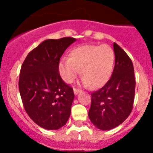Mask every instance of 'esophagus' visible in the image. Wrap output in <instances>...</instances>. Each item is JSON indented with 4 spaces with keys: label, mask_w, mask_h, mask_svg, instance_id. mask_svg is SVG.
Wrapping results in <instances>:
<instances>
[{
    "label": "esophagus",
    "mask_w": 153,
    "mask_h": 153,
    "mask_svg": "<svg viewBox=\"0 0 153 153\" xmlns=\"http://www.w3.org/2000/svg\"><path fill=\"white\" fill-rule=\"evenodd\" d=\"M74 94H75V95H77L78 93L80 92V90H78V89H76V88H74Z\"/></svg>",
    "instance_id": "esophagus-1"
}]
</instances>
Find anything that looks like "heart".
<instances>
[{"instance_id":"heart-1","label":"heart","mask_w":153,"mask_h":153,"mask_svg":"<svg viewBox=\"0 0 153 153\" xmlns=\"http://www.w3.org/2000/svg\"><path fill=\"white\" fill-rule=\"evenodd\" d=\"M115 54L108 44H86L70 51L69 58L61 59L59 70L63 80L72 83L82 73L83 84L98 89L106 84L111 76Z\"/></svg>"}]
</instances>
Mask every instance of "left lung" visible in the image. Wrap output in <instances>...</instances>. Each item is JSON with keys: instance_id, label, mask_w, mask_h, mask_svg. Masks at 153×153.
<instances>
[{"instance_id": "8db88e82", "label": "left lung", "mask_w": 153, "mask_h": 153, "mask_svg": "<svg viewBox=\"0 0 153 153\" xmlns=\"http://www.w3.org/2000/svg\"><path fill=\"white\" fill-rule=\"evenodd\" d=\"M113 51L115 66L111 77L100 90L91 93L89 118L101 130H109L123 123L134 102L136 80L132 60L116 43Z\"/></svg>"}]
</instances>
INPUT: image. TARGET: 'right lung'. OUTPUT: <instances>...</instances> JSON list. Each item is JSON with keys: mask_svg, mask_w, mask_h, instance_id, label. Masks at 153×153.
I'll use <instances>...</instances> for the list:
<instances>
[{"mask_svg": "<svg viewBox=\"0 0 153 153\" xmlns=\"http://www.w3.org/2000/svg\"><path fill=\"white\" fill-rule=\"evenodd\" d=\"M75 38L49 39L30 52L21 67L19 90L24 109L33 122L59 129L67 123L74 100L73 89L59 74V62Z\"/></svg>", "mask_w": 153, "mask_h": 153, "instance_id": "right-lung-1", "label": "right lung"}]
</instances>
